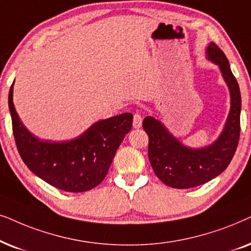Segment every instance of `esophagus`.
I'll return each instance as SVG.
<instances>
[{
  "instance_id": "esophagus-1",
  "label": "esophagus",
  "mask_w": 251,
  "mask_h": 251,
  "mask_svg": "<svg viewBox=\"0 0 251 251\" xmlns=\"http://www.w3.org/2000/svg\"><path fill=\"white\" fill-rule=\"evenodd\" d=\"M142 125V116L139 112H135L133 115V127L140 128Z\"/></svg>"
}]
</instances>
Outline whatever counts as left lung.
<instances>
[{"mask_svg":"<svg viewBox=\"0 0 251 251\" xmlns=\"http://www.w3.org/2000/svg\"><path fill=\"white\" fill-rule=\"evenodd\" d=\"M206 52L209 58L219 65L230 92V111L218 140L206 148L190 149L173 138L153 117H146L142 123L149 138L148 157L153 172L160 181L172 188H193L216 178L228 166L239 145L241 131L239 83L230 71L228 59L215 42L210 43Z\"/></svg>","mask_w":251,"mask_h":251,"instance_id":"obj_1","label":"left lung"}]
</instances>
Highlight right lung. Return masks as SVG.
<instances>
[{
	"mask_svg": "<svg viewBox=\"0 0 251 251\" xmlns=\"http://www.w3.org/2000/svg\"><path fill=\"white\" fill-rule=\"evenodd\" d=\"M12 132L19 155L27 168L56 188L81 193L102 182L118 147L131 131L133 115L122 113L98 122L71 141H42L24 127L9 92Z\"/></svg>",
	"mask_w": 251,
	"mask_h": 251,
	"instance_id": "right-lung-1",
	"label": "right lung"
}]
</instances>
